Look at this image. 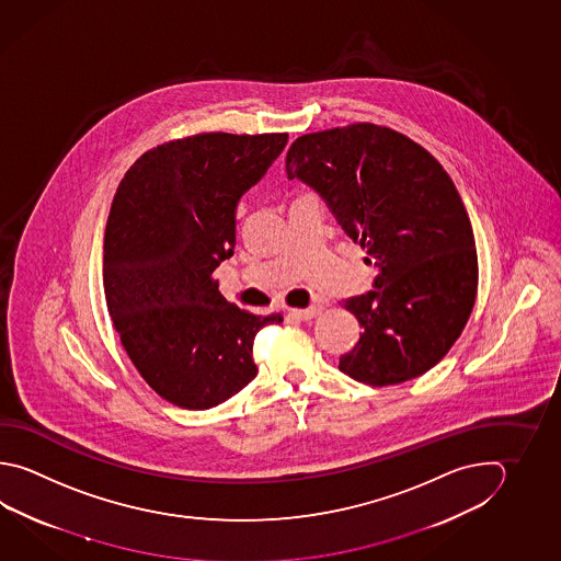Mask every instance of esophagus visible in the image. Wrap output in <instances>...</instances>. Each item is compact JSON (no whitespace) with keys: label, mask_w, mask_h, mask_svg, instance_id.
Wrapping results in <instances>:
<instances>
[{"label":"esophagus","mask_w":561,"mask_h":561,"mask_svg":"<svg viewBox=\"0 0 561 561\" xmlns=\"http://www.w3.org/2000/svg\"><path fill=\"white\" fill-rule=\"evenodd\" d=\"M321 309H323L321 306H311L307 307V309H289L287 318L304 319V321H306V319L318 318L319 313H321Z\"/></svg>","instance_id":"1"}]
</instances>
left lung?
<instances>
[{
    "label": "left lung",
    "instance_id": "obj_1",
    "mask_svg": "<svg viewBox=\"0 0 561 561\" xmlns=\"http://www.w3.org/2000/svg\"><path fill=\"white\" fill-rule=\"evenodd\" d=\"M286 170L321 194L379 267L375 289L345 301L363 333L339 369L370 387L433 369L460 337L478 289L470 218L440 162L392 128L355 123L296 138Z\"/></svg>",
    "mask_w": 561,
    "mask_h": 561
}]
</instances>
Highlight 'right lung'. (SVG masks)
<instances>
[{"label":"right lung","instance_id":"add662e5","mask_svg":"<svg viewBox=\"0 0 561 561\" xmlns=\"http://www.w3.org/2000/svg\"><path fill=\"white\" fill-rule=\"evenodd\" d=\"M287 133H202L147 150L106 220V307L140 377L164 401L204 411L257 375L254 316L224 299L214 270L233 254L236 206L286 148Z\"/></svg>","mask_w":561,"mask_h":561}]
</instances>
